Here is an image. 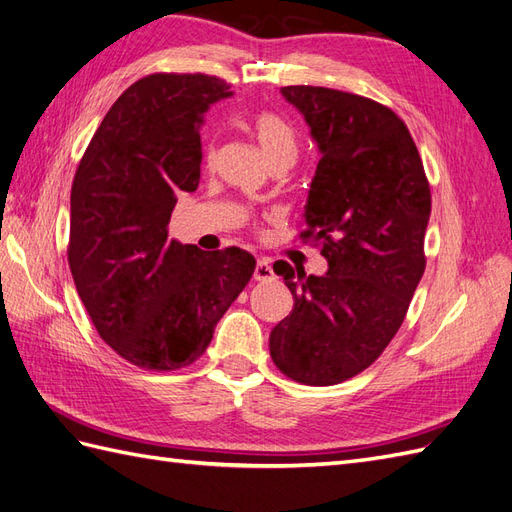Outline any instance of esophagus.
Returning <instances> with one entry per match:
<instances>
[{
	"label": "esophagus",
	"instance_id": "1",
	"mask_svg": "<svg viewBox=\"0 0 512 512\" xmlns=\"http://www.w3.org/2000/svg\"><path fill=\"white\" fill-rule=\"evenodd\" d=\"M275 278V273H273V267H271V262L269 260H258L256 262V271H254V280H258V282H271Z\"/></svg>",
	"mask_w": 512,
	"mask_h": 512
}]
</instances>
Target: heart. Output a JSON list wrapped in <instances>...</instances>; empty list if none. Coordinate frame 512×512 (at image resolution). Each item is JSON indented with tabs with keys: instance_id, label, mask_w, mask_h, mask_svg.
<instances>
[{
	"instance_id": "obj_1",
	"label": "heart",
	"mask_w": 512,
	"mask_h": 512,
	"mask_svg": "<svg viewBox=\"0 0 512 512\" xmlns=\"http://www.w3.org/2000/svg\"><path fill=\"white\" fill-rule=\"evenodd\" d=\"M252 131L258 144L265 150L271 165H288L297 157V135L295 129L275 112H258L252 116ZM213 157V150L209 153Z\"/></svg>"
}]
</instances>
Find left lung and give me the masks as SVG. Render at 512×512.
Instances as JSON below:
<instances>
[{
    "label": "left lung",
    "instance_id": "left-lung-1",
    "mask_svg": "<svg viewBox=\"0 0 512 512\" xmlns=\"http://www.w3.org/2000/svg\"><path fill=\"white\" fill-rule=\"evenodd\" d=\"M282 94L321 150L299 239H314L329 271L319 278L273 265L295 306L271 329L269 351L288 379L336 385L375 362L405 321L426 267L431 187L390 107L321 86Z\"/></svg>",
    "mask_w": 512,
    "mask_h": 512
}]
</instances>
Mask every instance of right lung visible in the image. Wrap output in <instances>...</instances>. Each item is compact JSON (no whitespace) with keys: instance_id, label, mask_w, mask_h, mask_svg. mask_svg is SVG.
I'll use <instances>...</instances> for the list:
<instances>
[{"instance_id":"obj_1","label":"right lung","mask_w":512,"mask_h":512,"mask_svg":"<svg viewBox=\"0 0 512 512\" xmlns=\"http://www.w3.org/2000/svg\"><path fill=\"white\" fill-rule=\"evenodd\" d=\"M230 94L204 73L137 79L77 165L68 267L99 336L144 370L196 362L256 269L239 247L202 252L168 237L176 196L200 183L202 114Z\"/></svg>"}]
</instances>
